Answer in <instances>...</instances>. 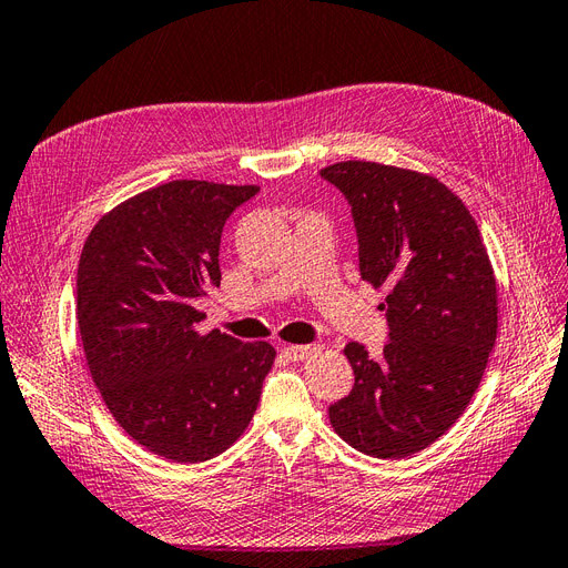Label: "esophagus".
<instances>
[{
  "mask_svg": "<svg viewBox=\"0 0 568 568\" xmlns=\"http://www.w3.org/2000/svg\"><path fill=\"white\" fill-rule=\"evenodd\" d=\"M320 351V346H315V343H313V346H284V355L288 357V359H294V363H298V359H307V357H311L313 353H317Z\"/></svg>",
  "mask_w": 568,
  "mask_h": 568,
  "instance_id": "esophagus-1",
  "label": "esophagus"
}]
</instances>
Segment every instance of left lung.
I'll return each mask as SVG.
<instances>
[{
	"instance_id": "obj_1",
	"label": "left lung",
	"mask_w": 568,
	"mask_h": 568,
	"mask_svg": "<svg viewBox=\"0 0 568 568\" xmlns=\"http://www.w3.org/2000/svg\"><path fill=\"white\" fill-rule=\"evenodd\" d=\"M353 205L359 277L386 288L388 343L343 355L351 395L329 407L355 450L400 459L428 448L467 409L497 336V282L476 220L440 180L372 161L320 170Z\"/></svg>"
}]
</instances>
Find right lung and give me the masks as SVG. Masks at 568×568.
Wrapping results in <instances>:
<instances>
[{
  "label": "right lung",
  "mask_w": 568,
  "mask_h": 568,
  "mask_svg": "<svg viewBox=\"0 0 568 568\" xmlns=\"http://www.w3.org/2000/svg\"><path fill=\"white\" fill-rule=\"evenodd\" d=\"M255 184L173 180L118 203L78 263V329L118 426L153 455L196 464L246 432L274 365L267 341L201 334L194 301L220 286V234Z\"/></svg>",
  "instance_id": "right-lung-1"
}]
</instances>
